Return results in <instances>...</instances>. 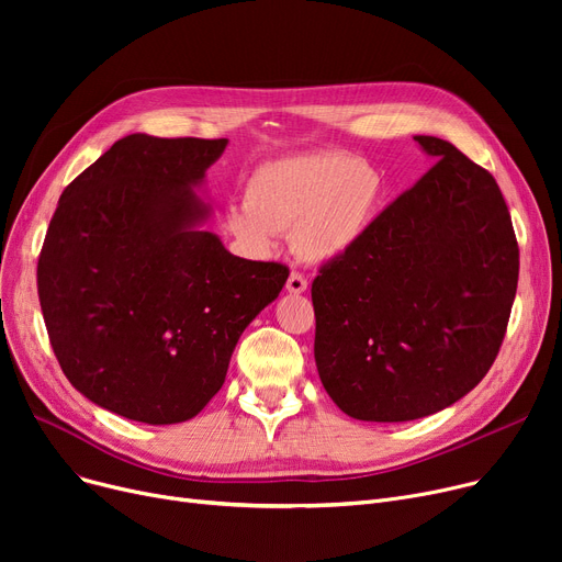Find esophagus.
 <instances>
[{
  "label": "esophagus",
  "mask_w": 562,
  "mask_h": 562,
  "mask_svg": "<svg viewBox=\"0 0 562 562\" xmlns=\"http://www.w3.org/2000/svg\"><path fill=\"white\" fill-rule=\"evenodd\" d=\"M286 289H289L291 293H303V291L307 289V280H305V276H301V273H291V276H289V280H286Z\"/></svg>",
  "instance_id": "1"
}]
</instances>
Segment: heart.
<instances>
[{
  "label": "heart",
  "mask_w": 562,
  "mask_h": 562,
  "mask_svg": "<svg viewBox=\"0 0 562 562\" xmlns=\"http://www.w3.org/2000/svg\"><path fill=\"white\" fill-rule=\"evenodd\" d=\"M380 191L378 170L346 153L289 155L252 170L244 204L227 210V227L255 252H269L276 234L293 232L303 259L333 261L360 239Z\"/></svg>",
  "instance_id": "heart-1"
}]
</instances>
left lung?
<instances>
[{
	"mask_svg": "<svg viewBox=\"0 0 562 562\" xmlns=\"http://www.w3.org/2000/svg\"><path fill=\"white\" fill-rule=\"evenodd\" d=\"M437 164L312 282L314 360L341 412L412 422L460 401L494 364L519 246L494 177L437 136Z\"/></svg>",
	"mask_w": 562,
	"mask_h": 562,
	"instance_id": "left-lung-1",
	"label": "left lung"
}]
</instances>
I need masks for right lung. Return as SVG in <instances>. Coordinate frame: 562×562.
<instances>
[{
	"label": "right lung",
	"mask_w": 562,
	"mask_h": 562,
	"mask_svg": "<svg viewBox=\"0 0 562 562\" xmlns=\"http://www.w3.org/2000/svg\"><path fill=\"white\" fill-rule=\"evenodd\" d=\"M227 138L132 134L66 187L38 257V299L72 387L125 419L180 424L223 387L248 323L289 269L225 250L193 193Z\"/></svg>",
	"instance_id": "right-lung-1"
}]
</instances>
